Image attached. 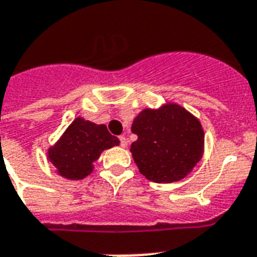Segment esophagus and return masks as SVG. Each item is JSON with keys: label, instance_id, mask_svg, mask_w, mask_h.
<instances>
[{"label": "esophagus", "instance_id": "34e87169", "mask_svg": "<svg viewBox=\"0 0 257 257\" xmlns=\"http://www.w3.org/2000/svg\"><path fill=\"white\" fill-rule=\"evenodd\" d=\"M119 141H120V146H122V147H127V145H128V142H127V138L126 137H120V138H119Z\"/></svg>", "mask_w": 257, "mask_h": 257}]
</instances>
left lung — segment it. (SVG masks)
Here are the masks:
<instances>
[{
  "label": "left lung",
  "instance_id": "1",
  "mask_svg": "<svg viewBox=\"0 0 257 257\" xmlns=\"http://www.w3.org/2000/svg\"><path fill=\"white\" fill-rule=\"evenodd\" d=\"M131 131L138 139L131 154L139 172L155 183L186 178L204 154V130L196 116L175 102L158 108H143Z\"/></svg>",
  "mask_w": 257,
  "mask_h": 257
}]
</instances>
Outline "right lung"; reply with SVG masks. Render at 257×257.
<instances>
[{"mask_svg": "<svg viewBox=\"0 0 257 257\" xmlns=\"http://www.w3.org/2000/svg\"><path fill=\"white\" fill-rule=\"evenodd\" d=\"M119 143V139L108 133L106 124H96L79 115L47 149V162L54 166L57 175L81 180L94 171V162L104 150Z\"/></svg>", "mask_w": 257, "mask_h": 257, "instance_id": "1", "label": "right lung"}]
</instances>
